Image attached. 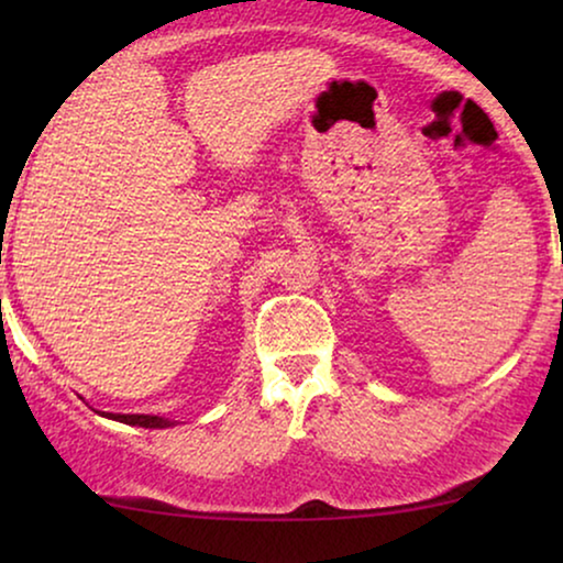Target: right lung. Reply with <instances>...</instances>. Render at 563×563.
Instances as JSON below:
<instances>
[{
	"mask_svg": "<svg viewBox=\"0 0 563 563\" xmlns=\"http://www.w3.org/2000/svg\"><path fill=\"white\" fill-rule=\"evenodd\" d=\"M102 418L125 422V426H137V428H174L179 420L161 418V415H120V412H102Z\"/></svg>",
	"mask_w": 563,
	"mask_h": 563,
	"instance_id": "add662e5",
	"label": "right lung"
}]
</instances>
